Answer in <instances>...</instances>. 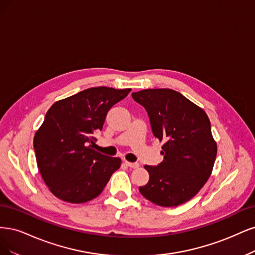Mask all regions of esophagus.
<instances>
[{
	"label": "esophagus",
	"mask_w": 255,
	"mask_h": 255,
	"mask_svg": "<svg viewBox=\"0 0 255 255\" xmlns=\"http://www.w3.org/2000/svg\"><path fill=\"white\" fill-rule=\"evenodd\" d=\"M126 165L131 168H137L139 166V164L137 162H126Z\"/></svg>",
	"instance_id": "esophagus-1"
}]
</instances>
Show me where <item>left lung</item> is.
<instances>
[{
    "instance_id": "obj_1",
    "label": "left lung",
    "mask_w": 255,
    "mask_h": 255,
    "mask_svg": "<svg viewBox=\"0 0 255 255\" xmlns=\"http://www.w3.org/2000/svg\"><path fill=\"white\" fill-rule=\"evenodd\" d=\"M148 114L164 160L145 165L149 181L138 191L161 207H177L198 193L212 174L217 154L210 120L201 108L170 89H147L131 94Z\"/></svg>"
}]
</instances>
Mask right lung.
<instances>
[{"label": "right lung", "instance_id": "add662e5", "mask_svg": "<svg viewBox=\"0 0 255 255\" xmlns=\"http://www.w3.org/2000/svg\"><path fill=\"white\" fill-rule=\"evenodd\" d=\"M131 89L90 88L56 102L34 137L38 168L50 191L63 201L94 199L120 168L121 159L92 147L112 107Z\"/></svg>", "mask_w": 255, "mask_h": 255}]
</instances>
